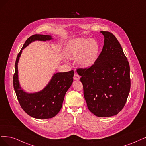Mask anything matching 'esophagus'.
Here are the masks:
<instances>
[{
	"label": "esophagus",
	"mask_w": 146,
	"mask_h": 146,
	"mask_svg": "<svg viewBox=\"0 0 146 146\" xmlns=\"http://www.w3.org/2000/svg\"><path fill=\"white\" fill-rule=\"evenodd\" d=\"M73 79H75V80H79L80 79V76H79V75L75 73L74 74V76H73Z\"/></svg>",
	"instance_id": "esophagus-1"
}]
</instances>
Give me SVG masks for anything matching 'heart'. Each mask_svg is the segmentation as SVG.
Returning <instances> with one entry per match:
<instances>
[{"instance_id":"heart-1","label":"heart","mask_w":146,"mask_h":146,"mask_svg":"<svg viewBox=\"0 0 146 146\" xmlns=\"http://www.w3.org/2000/svg\"><path fill=\"white\" fill-rule=\"evenodd\" d=\"M100 50L98 42L93 39L78 38L72 40L66 50L70 58H78V63L83 68H88L95 64Z\"/></svg>"}]
</instances>
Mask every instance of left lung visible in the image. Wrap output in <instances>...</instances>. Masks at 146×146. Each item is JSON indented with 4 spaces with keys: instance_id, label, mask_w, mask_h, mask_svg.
<instances>
[{
    "instance_id": "1",
    "label": "left lung",
    "mask_w": 146,
    "mask_h": 146,
    "mask_svg": "<svg viewBox=\"0 0 146 146\" xmlns=\"http://www.w3.org/2000/svg\"><path fill=\"white\" fill-rule=\"evenodd\" d=\"M104 43L96 62L79 68L84 96L88 110L98 117L117 115L124 108L130 90V65L113 34L101 31Z\"/></svg>"
}]
</instances>
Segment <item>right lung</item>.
Here are the masks:
<instances>
[{
    "instance_id": "obj_1",
    "label": "right lung",
    "mask_w": 146,
    "mask_h": 146,
    "mask_svg": "<svg viewBox=\"0 0 146 146\" xmlns=\"http://www.w3.org/2000/svg\"><path fill=\"white\" fill-rule=\"evenodd\" d=\"M51 37L45 35H34L27 39L20 52L18 53L15 62V72L13 75V87L19 102L22 109L30 116L37 119L51 118L57 115L62 108L65 93L72 86L74 71L57 73L45 88L35 93L23 92L18 81L17 63L22 50L31 42L51 40Z\"/></svg>"
}]
</instances>
